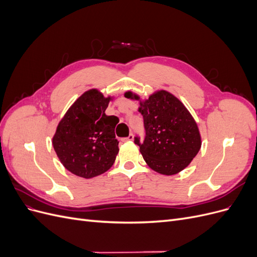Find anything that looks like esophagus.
<instances>
[{"label": "esophagus", "instance_id": "34e87169", "mask_svg": "<svg viewBox=\"0 0 257 257\" xmlns=\"http://www.w3.org/2000/svg\"><path fill=\"white\" fill-rule=\"evenodd\" d=\"M134 139V135L133 134H130L127 137L125 138H122V142H127V141H133Z\"/></svg>", "mask_w": 257, "mask_h": 257}]
</instances>
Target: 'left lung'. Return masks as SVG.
<instances>
[{
  "label": "left lung",
  "instance_id": "obj_1",
  "mask_svg": "<svg viewBox=\"0 0 257 257\" xmlns=\"http://www.w3.org/2000/svg\"><path fill=\"white\" fill-rule=\"evenodd\" d=\"M124 96L139 100L138 111L144 116L146 137L143 143L135 137L134 143L148 166L166 176L188 167L200 149L201 137L185 106L165 90L154 92L145 100L131 91Z\"/></svg>",
  "mask_w": 257,
  "mask_h": 257
}]
</instances>
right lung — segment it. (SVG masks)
<instances>
[{
  "label": "right lung",
  "mask_w": 257,
  "mask_h": 257,
  "mask_svg": "<svg viewBox=\"0 0 257 257\" xmlns=\"http://www.w3.org/2000/svg\"><path fill=\"white\" fill-rule=\"evenodd\" d=\"M112 97L85 91L68 108L52 138L53 149L72 174L90 179L107 172L119 152L114 127L119 119L105 113Z\"/></svg>",
  "instance_id": "add662e5"
}]
</instances>
